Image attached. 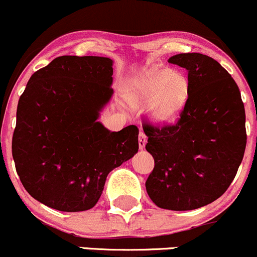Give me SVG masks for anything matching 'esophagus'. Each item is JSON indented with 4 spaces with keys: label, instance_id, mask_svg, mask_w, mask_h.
Masks as SVG:
<instances>
[{
    "label": "esophagus",
    "instance_id": "obj_1",
    "mask_svg": "<svg viewBox=\"0 0 257 257\" xmlns=\"http://www.w3.org/2000/svg\"><path fill=\"white\" fill-rule=\"evenodd\" d=\"M147 134L144 133V132H140L139 133V148L140 149H143V148L145 147V144H147Z\"/></svg>",
    "mask_w": 257,
    "mask_h": 257
}]
</instances>
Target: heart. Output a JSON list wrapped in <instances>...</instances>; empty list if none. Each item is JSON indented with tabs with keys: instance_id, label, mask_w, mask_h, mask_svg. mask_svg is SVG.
Masks as SVG:
<instances>
[{
	"instance_id": "1",
	"label": "heart",
	"mask_w": 257,
	"mask_h": 257,
	"mask_svg": "<svg viewBox=\"0 0 257 257\" xmlns=\"http://www.w3.org/2000/svg\"><path fill=\"white\" fill-rule=\"evenodd\" d=\"M190 82L182 75L166 67H156L137 81L133 101L139 106H151V118L160 124L172 123L185 106Z\"/></svg>"
}]
</instances>
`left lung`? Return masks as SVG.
<instances>
[{
  "label": "left lung",
  "mask_w": 257,
  "mask_h": 257,
  "mask_svg": "<svg viewBox=\"0 0 257 257\" xmlns=\"http://www.w3.org/2000/svg\"><path fill=\"white\" fill-rule=\"evenodd\" d=\"M169 63L187 70L190 93L176 123L144 120L145 149L155 161L145 187L158 207L197 209L235 177L246 148L245 108L231 75L210 56L178 54Z\"/></svg>",
  "instance_id": "obj_1"
}]
</instances>
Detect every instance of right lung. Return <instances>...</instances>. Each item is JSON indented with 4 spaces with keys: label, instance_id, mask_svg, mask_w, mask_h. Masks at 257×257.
Instances as JSON below:
<instances>
[{
    "label": "right lung",
    "instance_id": "right-lung-1",
    "mask_svg": "<svg viewBox=\"0 0 257 257\" xmlns=\"http://www.w3.org/2000/svg\"><path fill=\"white\" fill-rule=\"evenodd\" d=\"M112 60L64 55L34 72L22 93L12 138L26 191L61 212L96 206L107 175L139 149L137 125L109 132L98 112L113 93Z\"/></svg>",
    "mask_w": 257,
    "mask_h": 257
}]
</instances>
